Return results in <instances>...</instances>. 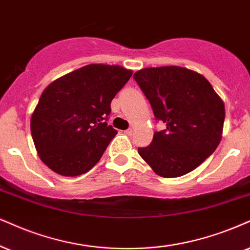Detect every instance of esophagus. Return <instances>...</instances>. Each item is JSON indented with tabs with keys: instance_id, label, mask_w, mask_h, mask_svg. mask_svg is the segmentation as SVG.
I'll return each mask as SVG.
<instances>
[{
	"instance_id": "1",
	"label": "esophagus",
	"mask_w": 250,
	"mask_h": 250,
	"mask_svg": "<svg viewBox=\"0 0 250 250\" xmlns=\"http://www.w3.org/2000/svg\"><path fill=\"white\" fill-rule=\"evenodd\" d=\"M124 133L127 135H132V133H133V130H132V128H127V130L124 131Z\"/></svg>"
}]
</instances>
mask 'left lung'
I'll use <instances>...</instances> for the list:
<instances>
[{"instance_id": "left-lung-1", "label": "left lung", "mask_w": 250, "mask_h": 250, "mask_svg": "<svg viewBox=\"0 0 250 250\" xmlns=\"http://www.w3.org/2000/svg\"><path fill=\"white\" fill-rule=\"evenodd\" d=\"M133 79L166 124L138 153L162 177H180L202 165L219 145L224 102L200 74L177 66L144 68Z\"/></svg>"}]
</instances>
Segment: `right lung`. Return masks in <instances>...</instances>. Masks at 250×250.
Instances as JSON below:
<instances>
[{
  "instance_id": "add662e5",
  "label": "right lung",
  "mask_w": 250,
  "mask_h": 250,
  "mask_svg": "<svg viewBox=\"0 0 250 250\" xmlns=\"http://www.w3.org/2000/svg\"><path fill=\"white\" fill-rule=\"evenodd\" d=\"M132 76L120 66L92 63L61 76L42 91L31 117L42 161L62 176L90 170L117 131L107 125L111 101Z\"/></svg>"
}]
</instances>
